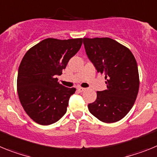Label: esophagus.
<instances>
[{
	"mask_svg": "<svg viewBox=\"0 0 157 157\" xmlns=\"http://www.w3.org/2000/svg\"><path fill=\"white\" fill-rule=\"evenodd\" d=\"M77 90H78L80 92H84V91H85V88H81V87H78V88H77Z\"/></svg>",
	"mask_w": 157,
	"mask_h": 157,
	"instance_id": "34e87169",
	"label": "esophagus"
}]
</instances>
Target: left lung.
I'll use <instances>...</instances> for the list:
<instances>
[{"label": "left lung", "mask_w": 157, "mask_h": 157, "mask_svg": "<svg viewBox=\"0 0 157 157\" xmlns=\"http://www.w3.org/2000/svg\"><path fill=\"white\" fill-rule=\"evenodd\" d=\"M88 58L105 75L107 89L97 92L88 110L106 123L118 122L133 107L139 90L137 64L127 47L110 38H84Z\"/></svg>", "instance_id": "1"}]
</instances>
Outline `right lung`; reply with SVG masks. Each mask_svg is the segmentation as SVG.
Returning <instances> with one entry per match:
<instances>
[{
    "label": "right lung",
    "mask_w": 157,
    "mask_h": 157,
    "mask_svg": "<svg viewBox=\"0 0 157 157\" xmlns=\"http://www.w3.org/2000/svg\"><path fill=\"white\" fill-rule=\"evenodd\" d=\"M83 39H46L27 51L20 62L17 92L22 107L35 122L47 126L67 111L75 88L58 82L69 59L78 52Z\"/></svg>",
    "instance_id": "right-lung-1"
}]
</instances>
